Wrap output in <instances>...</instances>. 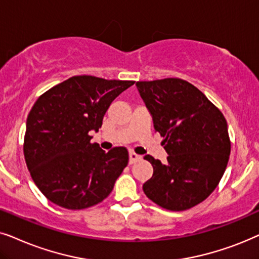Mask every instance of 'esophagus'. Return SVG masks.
Wrapping results in <instances>:
<instances>
[{
	"mask_svg": "<svg viewBox=\"0 0 259 259\" xmlns=\"http://www.w3.org/2000/svg\"><path fill=\"white\" fill-rule=\"evenodd\" d=\"M141 160V156L140 155H137L136 153H130L129 154V163L130 164H133V163H135V162H137V161H140Z\"/></svg>",
	"mask_w": 259,
	"mask_h": 259,
	"instance_id": "obj_1",
	"label": "esophagus"
}]
</instances>
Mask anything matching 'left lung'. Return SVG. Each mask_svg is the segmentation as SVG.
I'll return each mask as SVG.
<instances>
[{"label": "left lung", "instance_id": "left-lung-1", "mask_svg": "<svg viewBox=\"0 0 259 259\" xmlns=\"http://www.w3.org/2000/svg\"><path fill=\"white\" fill-rule=\"evenodd\" d=\"M136 86L168 154L165 163L144 156L154 168L144 194L168 211L194 207L214 191L226 169L231 142L225 117L184 79L137 81Z\"/></svg>", "mask_w": 259, "mask_h": 259}]
</instances>
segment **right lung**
<instances>
[{"mask_svg":"<svg viewBox=\"0 0 259 259\" xmlns=\"http://www.w3.org/2000/svg\"><path fill=\"white\" fill-rule=\"evenodd\" d=\"M133 80L74 75L41 95L27 117L23 154L30 177L53 204L84 209L102 202L127 165L126 148L91 143L106 110Z\"/></svg>","mask_w":259,"mask_h":259,"instance_id":"1","label":"right lung"}]
</instances>
